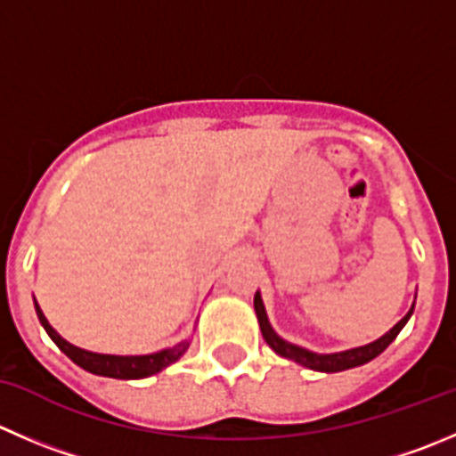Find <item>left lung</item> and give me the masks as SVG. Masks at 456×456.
<instances>
[{
    "label": "left lung",
    "mask_w": 456,
    "mask_h": 456,
    "mask_svg": "<svg viewBox=\"0 0 456 456\" xmlns=\"http://www.w3.org/2000/svg\"><path fill=\"white\" fill-rule=\"evenodd\" d=\"M254 309H256V316H258L263 338L267 340V346L272 347L276 354L285 356V359L294 361V363L303 365V368H307V370H316V372L331 374V372H343V370L359 368V365H365V363H370L372 359H377V356L381 354L387 346H390L392 340L399 336V331L403 330L405 322L410 321V316H412V312H414V303H412V307H410V312L405 314V316L401 318V321L396 322L390 331H386L381 338L372 340V343H368V346L352 347V350H346V352H334V354H318V352L305 350V347L294 346V343L285 340L282 336H278L276 330L272 327V322H269L267 312H265L260 291H256V296H254Z\"/></svg>",
    "instance_id": "1"
}]
</instances>
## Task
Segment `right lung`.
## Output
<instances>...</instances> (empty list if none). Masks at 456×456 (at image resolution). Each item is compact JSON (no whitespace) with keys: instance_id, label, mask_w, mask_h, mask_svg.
<instances>
[{"instance_id":"right-lung-1","label":"right lung","mask_w":456,"mask_h":456,"mask_svg":"<svg viewBox=\"0 0 456 456\" xmlns=\"http://www.w3.org/2000/svg\"><path fill=\"white\" fill-rule=\"evenodd\" d=\"M35 312H37L39 322L46 330V334L51 336L53 343L73 361L75 365H79L86 372L97 374V377H109V379H125V381H134V379H147L151 374L162 372L165 368H169L171 363L180 359L184 352L189 350L191 340H180L174 347H167V350L153 352V354H138V356H118V354H97V352L82 350V347L73 346L66 338H61L55 330L51 327V322L46 321L44 312L39 309L37 300H35Z\"/></svg>"}]
</instances>
